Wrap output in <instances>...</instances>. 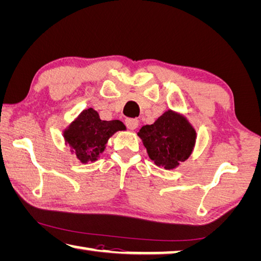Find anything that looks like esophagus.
<instances>
[{"instance_id":"obj_1","label":"esophagus","mask_w":261,"mask_h":261,"mask_svg":"<svg viewBox=\"0 0 261 261\" xmlns=\"http://www.w3.org/2000/svg\"><path fill=\"white\" fill-rule=\"evenodd\" d=\"M138 123H139V121H138L137 118H126V121H125L126 126L129 127L130 130L137 129V127H138Z\"/></svg>"}]
</instances>
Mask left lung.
I'll return each mask as SVG.
<instances>
[{
  "label": "left lung",
  "instance_id": "8db88e82",
  "mask_svg": "<svg viewBox=\"0 0 261 261\" xmlns=\"http://www.w3.org/2000/svg\"><path fill=\"white\" fill-rule=\"evenodd\" d=\"M138 136L156 166L171 169L190 155L195 144V131L182 117L168 110L154 124L144 125Z\"/></svg>",
  "mask_w": 261,
  "mask_h": 261
}]
</instances>
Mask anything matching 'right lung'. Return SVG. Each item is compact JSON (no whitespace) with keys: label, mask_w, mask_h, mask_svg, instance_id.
<instances>
[{"label":"right lung","mask_w":261,"mask_h":261,"mask_svg":"<svg viewBox=\"0 0 261 261\" xmlns=\"http://www.w3.org/2000/svg\"><path fill=\"white\" fill-rule=\"evenodd\" d=\"M125 130L121 121H102L94 109L84 110L69 129L65 139L82 163L96 160L105 151L108 139L116 131Z\"/></svg>","instance_id":"add662e5"}]
</instances>
